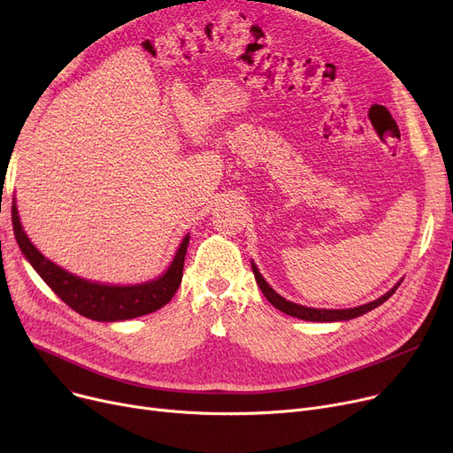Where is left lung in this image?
Here are the masks:
<instances>
[{
  "mask_svg": "<svg viewBox=\"0 0 453 453\" xmlns=\"http://www.w3.org/2000/svg\"><path fill=\"white\" fill-rule=\"evenodd\" d=\"M251 270H253V275H255V280L258 284L260 292L265 294V297L277 308V311L288 314L292 318H297V319H304V321H318V323H332V321H349V319H354L358 316H364L367 312H371L372 308L380 306L382 303H386L395 292L396 288L400 287L402 279L395 284V287L386 292L384 296H380L378 299L371 301V303H365V304H360V306H354V308H312V306H304V304H299V303H294V301H287L282 296H279L270 284L266 282V279L260 275L257 265L251 260Z\"/></svg>",
  "mask_w": 453,
  "mask_h": 453,
  "instance_id": "8db88e82",
  "label": "left lung"
}]
</instances>
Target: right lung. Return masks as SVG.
<instances>
[{"label": "right lung", "mask_w": 453, "mask_h": 453, "mask_svg": "<svg viewBox=\"0 0 453 453\" xmlns=\"http://www.w3.org/2000/svg\"><path fill=\"white\" fill-rule=\"evenodd\" d=\"M12 229L21 255L29 260L47 287L81 316L104 323L147 316L169 303L181 282L183 260L190 239L188 234L183 236L169 268L159 277L137 284H110L71 273L40 253L21 227L16 200L12 202Z\"/></svg>", "instance_id": "obj_1"}]
</instances>
